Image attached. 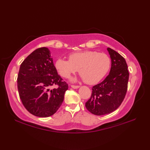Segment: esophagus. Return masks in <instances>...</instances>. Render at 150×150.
I'll list each match as a JSON object with an SVG mask.
<instances>
[{
  "label": "esophagus",
  "mask_w": 150,
  "mask_h": 150,
  "mask_svg": "<svg viewBox=\"0 0 150 150\" xmlns=\"http://www.w3.org/2000/svg\"><path fill=\"white\" fill-rule=\"evenodd\" d=\"M71 86L73 89H78V88H80V86H75V85H71Z\"/></svg>",
  "instance_id": "esophagus-1"
}]
</instances>
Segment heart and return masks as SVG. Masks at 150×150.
<instances>
[{
  "mask_svg": "<svg viewBox=\"0 0 150 150\" xmlns=\"http://www.w3.org/2000/svg\"><path fill=\"white\" fill-rule=\"evenodd\" d=\"M110 66L109 56L95 51L73 53L69 55V60L59 58L55 62L57 71L62 77L68 78L79 69L82 79L88 84H97L101 81Z\"/></svg>",
  "mask_w": 150,
  "mask_h": 150,
  "instance_id": "obj_1",
  "label": "heart"
}]
</instances>
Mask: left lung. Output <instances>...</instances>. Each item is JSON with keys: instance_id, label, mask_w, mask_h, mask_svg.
Masks as SVG:
<instances>
[{"instance_id": "1", "label": "left lung", "mask_w": 150, "mask_h": 150, "mask_svg": "<svg viewBox=\"0 0 150 150\" xmlns=\"http://www.w3.org/2000/svg\"><path fill=\"white\" fill-rule=\"evenodd\" d=\"M111 61L110 71L104 80L94 86L87 110L96 115L113 112L120 106L126 94L129 71L125 59L115 51L108 47Z\"/></svg>"}]
</instances>
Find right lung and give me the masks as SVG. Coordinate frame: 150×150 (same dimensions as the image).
<instances>
[{
    "mask_svg": "<svg viewBox=\"0 0 150 150\" xmlns=\"http://www.w3.org/2000/svg\"><path fill=\"white\" fill-rule=\"evenodd\" d=\"M47 47L38 48L28 55L19 69L17 87L21 100L30 113L39 117L53 115L61 106L66 82L62 81ZM54 84L57 88L50 90Z\"/></svg>",
    "mask_w": 150,
    "mask_h": 150,
    "instance_id": "obj_1",
    "label": "right lung"
}]
</instances>
